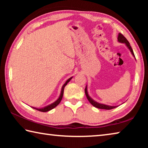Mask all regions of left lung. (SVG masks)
<instances>
[{"label":"left lung","instance_id":"1","mask_svg":"<svg viewBox=\"0 0 148 148\" xmlns=\"http://www.w3.org/2000/svg\"><path fill=\"white\" fill-rule=\"evenodd\" d=\"M117 40H118V41L119 42H121V43H125L126 44V46L128 47V48L130 49V51L132 54V56L134 57V52H133V50H132V47L131 46V45H130L129 41L127 40V38H125V37L121 33H119L118 35V37H117ZM85 92H86V95L87 97V99H88V101H89L90 103H91L92 106L97 108H99V109H104V110H112V109H114L115 108H116V106H108V105H105V104H99L98 102L94 101L93 100H92L91 97L89 96L88 93H87V87H86V89H85Z\"/></svg>","mask_w":148,"mask_h":148}]
</instances>
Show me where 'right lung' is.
Returning a JSON list of instances; mask_svg holds the SVG:
<instances>
[{
    "label": "right lung",
    "instance_id": "add662e5",
    "mask_svg": "<svg viewBox=\"0 0 148 148\" xmlns=\"http://www.w3.org/2000/svg\"><path fill=\"white\" fill-rule=\"evenodd\" d=\"M72 78V77H70V78L66 82V83H65V84L63 85V86H62V87L61 93V95H60L59 98L58 99H57L56 102H53V104L49 105V106H46V107L43 108H33L35 109V110H38V111H40V112H47V111H49V110H52L53 108H54L55 107H56V106H57V105H58V104L60 103V102L61 101L62 98V96H63V92H64V87L66 86L67 84H68L70 81H71V79Z\"/></svg>",
    "mask_w": 148,
    "mask_h": 148
}]
</instances>
